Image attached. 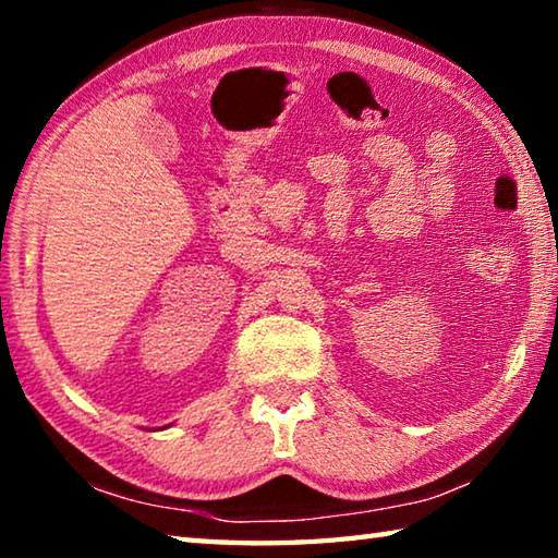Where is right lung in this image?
Listing matches in <instances>:
<instances>
[{"mask_svg": "<svg viewBox=\"0 0 558 558\" xmlns=\"http://www.w3.org/2000/svg\"><path fill=\"white\" fill-rule=\"evenodd\" d=\"M165 428H167V426H165Z\"/></svg>", "mask_w": 558, "mask_h": 558, "instance_id": "1", "label": "right lung"}]
</instances>
